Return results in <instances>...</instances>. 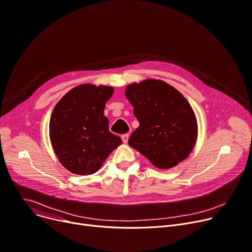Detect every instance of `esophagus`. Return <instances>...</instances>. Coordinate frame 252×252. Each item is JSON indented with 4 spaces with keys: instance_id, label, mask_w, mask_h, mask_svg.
Here are the masks:
<instances>
[{
    "instance_id": "1",
    "label": "esophagus",
    "mask_w": 252,
    "mask_h": 252,
    "mask_svg": "<svg viewBox=\"0 0 252 252\" xmlns=\"http://www.w3.org/2000/svg\"><path fill=\"white\" fill-rule=\"evenodd\" d=\"M121 138H122V140H123L124 143H127V142H128V139H129V134H123Z\"/></svg>"
}]
</instances>
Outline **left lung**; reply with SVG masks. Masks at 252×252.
Here are the masks:
<instances>
[{
    "label": "left lung",
    "instance_id": "1",
    "mask_svg": "<svg viewBox=\"0 0 252 252\" xmlns=\"http://www.w3.org/2000/svg\"><path fill=\"white\" fill-rule=\"evenodd\" d=\"M125 94L139 122L129 145L158 168H170L186 159L195 146L198 125L185 96L160 80L129 85Z\"/></svg>",
    "mask_w": 252,
    "mask_h": 252
}]
</instances>
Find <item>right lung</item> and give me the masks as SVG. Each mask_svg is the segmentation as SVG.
I'll return each mask as SVG.
<instances>
[{
  "label": "right lung",
  "instance_id": "right-lung-1",
  "mask_svg": "<svg viewBox=\"0 0 252 252\" xmlns=\"http://www.w3.org/2000/svg\"><path fill=\"white\" fill-rule=\"evenodd\" d=\"M114 89L81 85L65 94L50 117L49 136L61 163L74 175L98 171L122 139L109 131L104 115Z\"/></svg>",
  "mask_w": 252,
  "mask_h": 252
}]
</instances>
